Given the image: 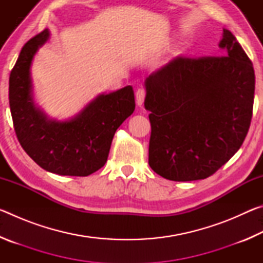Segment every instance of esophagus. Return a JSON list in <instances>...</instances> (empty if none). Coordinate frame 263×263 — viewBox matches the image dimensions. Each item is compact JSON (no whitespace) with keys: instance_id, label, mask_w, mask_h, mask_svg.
Returning a JSON list of instances; mask_svg holds the SVG:
<instances>
[{"instance_id":"esophagus-1","label":"esophagus","mask_w":263,"mask_h":263,"mask_svg":"<svg viewBox=\"0 0 263 263\" xmlns=\"http://www.w3.org/2000/svg\"><path fill=\"white\" fill-rule=\"evenodd\" d=\"M145 96H146V90L144 88H139L136 92V100H137V104L141 106L142 103H144V100H145Z\"/></svg>"}]
</instances>
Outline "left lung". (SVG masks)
Returning <instances> with one entry per match:
<instances>
[{"label":"left lung","instance_id":"obj_1","mask_svg":"<svg viewBox=\"0 0 263 263\" xmlns=\"http://www.w3.org/2000/svg\"><path fill=\"white\" fill-rule=\"evenodd\" d=\"M222 57H177L146 79L152 132L148 163L171 181L203 180L241 147L253 115L255 74L232 32Z\"/></svg>","mask_w":263,"mask_h":263}]
</instances>
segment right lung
<instances>
[{"instance_id":"1","label":"right lung","mask_w":263,"mask_h":263,"mask_svg":"<svg viewBox=\"0 0 263 263\" xmlns=\"http://www.w3.org/2000/svg\"><path fill=\"white\" fill-rule=\"evenodd\" d=\"M48 38L47 29L31 38L9 78V104L17 139L45 171L88 176L105 164L116 130L135 111V92L126 86L99 95L68 121L50 119L33 103L30 74L34 54Z\"/></svg>"}]
</instances>
